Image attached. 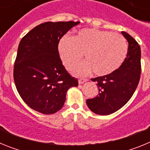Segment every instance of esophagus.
Instances as JSON below:
<instances>
[{"mask_svg":"<svg viewBox=\"0 0 150 150\" xmlns=\"http://www.w3.org/2000/svg\"><path fill=\"white\" fill-rule=\"evenodd\" d=\"M88 81V79H79V84H83L84 83Z\"/></svg>","mask_w":150,"mask_h":150,"instance_id":"obj_1","label":"esophagus"}]
</instances>
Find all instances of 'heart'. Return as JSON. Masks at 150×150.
Masks as SVG:
<instances>
[{"mask_svg": "<svg viewBox=\"0 0 150 150\" xmlns=\"http://www.w3.org/2000/svg\"><path fill=\"white\" fill-rule=\"evenodd\" d=\"M59 52L62 63L68 70L74 69L77 75H86L93 71L98 76H107L116 72L127 58L128 46L121 34L95 28L79 30L74 38L65 36L59 40Z\"/></svg>", "mask_w": 150, "mask_h": 150, "instance_id": "obj_1", "label": "heart"}]
</instances>
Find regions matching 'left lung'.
<instances>
[{
    "label": "left lung",
    "instance_id": "1",
    "mask_svg": "<svg viewBox=\"0 0 150 150\" xmlns=\"http://www.w3.org/2000/svg\"><path fill=\"white\" fill-rule=\"evenodd\" d=\"M122 34L128 43V52L122 65L113 74L98 76L92 80L97 82L98 95L87 99L90 110L98 115H109L123 107L130 100L140 81L141 51L137 42L128 33Z\"/></svg>",
    "mask_w": 150,
    "mask_h": 150
}]
</instances>
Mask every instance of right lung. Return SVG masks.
<instances>
[{"label": "right lung", "mask_w": 150, "mask_h": 150, "mask_svg": "<svg viewBox=\"0 0 150 150\" xmlns=\"http://www.w3.org/2000/svg\"><path fill=\"white\" fill-rule=\"evenodd\" d=\"M79 22H45L30 30L18 47L14 65V82L26 104L43 114L60 110L71 87L78 86L62 64L59 40Z\"/></svg>", "instance_id": "right-lung-1"}]
</instances>
